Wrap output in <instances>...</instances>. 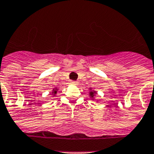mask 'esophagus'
Instances as JSON below:
<instances>
[{
    "label": "esophagus",
    "mask_w": 154,
    "mask_h": 154,
    "mask_svg": "<svg viewBox=\"0 0 154 154\" xmlns=\"http://www.w3.org/2000/svg\"><path fill=\"white\" fill-rule=\"evenodd\" d=\"M77 83H78V82H77V81H70V85H77Z\"/></svg>",
    "instance_id": "1"
}]
</instances>
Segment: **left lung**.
<instances>
[{"label":"left lung","mask_w":154,"mask_h":154,"mask_svg":"<svg viewBox=\"0 0 154 154\" xmlns=\"http://www.w3.org/2000/svg\"><path fill=\"white\" fill-rule=\"evenodd\" d=\"M89 97L92 101H95L96 102H98V100H96V97H97V91H96L94 88H89Z\"/></svg>","instance_id":"left-lung-1"}]
</instances>
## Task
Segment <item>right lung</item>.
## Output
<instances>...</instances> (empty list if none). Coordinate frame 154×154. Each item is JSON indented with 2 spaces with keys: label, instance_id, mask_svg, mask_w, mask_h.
I'll return each mask as SVG.
<instances>
[{
  "label": "right lung",
  "instance_id": "add662e5",
  "mask_svg": "<svg viewBox=\"0 0 154 154\" xmlns=\"http://www.w3.org/2000/svg\"><path fill=\"white\" fill-rule=\"evenodd\" d=\"M59 91V88H57H57L55 87L54 88H53V90H52V94H51L53 96V97H54V96L57 95V91Z\"/></svg>",
  "mask_w": 154,
  "mask_h": 154
}]
</instances>
